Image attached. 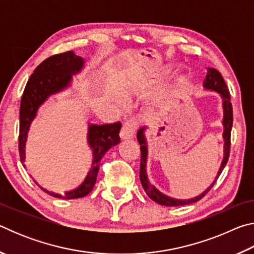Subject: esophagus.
Returning <instances> with one entry per match:
<instances>
[{
  "label": "esophagus",
  "mask_w": 254,
  "mask_h": 254,
  "mask_svg": "<svg viewBox=\"0 0 254 254\" xmlns=\"http://www.w3.org/2000/svg\"><path fill=\"white\" fill-rule=\"evenodd\" d=\"M136 128H137V122L135 118L128 117L127 119H126V121L123 123L121 132H120V136H121L122 140L131 139L133 134H134Z\"/></svg>",
  "instance_id": "obj_1"
}]
</instances>
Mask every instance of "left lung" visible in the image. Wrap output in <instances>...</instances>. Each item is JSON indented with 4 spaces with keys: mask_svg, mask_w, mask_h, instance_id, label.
I'll use <instances>...</instances> for the list:
<instances>
[{
    "mask_svg": "<svg viewBox=\"0 0 254 254\" xmlns=\"http://www.w3.org/2000/svg\"><path fill=\"white\" fill-rule=\"evenodd\" d=\"M207 76H206V79L204 80V87L207 89H212L217 93H220V95L223 98V109H224V118H223V126H224V132H223V137H224V158H223L221 168L218 170L216 178L210 186L201 192L200 195L197 197H194L191 199H176L171 198L169 196L163 195L158 189L152 186L151 184L148 182V176H147V169H145V166H147V157H148V147L147 143H145V137L143 134V131L145 130L144 127H141L139 131H137V141H139L140 144V150H141V163H140V180L141 184H142V187L144 191L147 192V195L156 203L163 205V206H182V205H187L191 203H196L199 199L203 198V197L207 194L210 190V188L214 186V184L216 183L217 178L220 177L222 174L223 169H224L225 165L227 163L230 157V148H231V130L232 126H233V110H232V104H231V96L229 88H227L226 83L221 72L218 71L215 68L208 67L207 69Z\"/></svg>",
    "mask_w": 254,
    "mask_h": 254,
    "instance_id": "1",
    "label": "left lung"
}]
</instances>
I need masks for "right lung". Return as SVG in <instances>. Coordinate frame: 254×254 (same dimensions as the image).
Here are the masks:
<instances>
[{
  "label": "right lung",
  "mask_w": 254,
  "mask_h": 254,
  "mask_svg": "<svg viewBox=\"0 0 254 254\" xmlns=\"http://www.w3.org/2000/svg\"><path fill=\"white\" fill-rule=\"evenodd\" d=\"M83 58L75 55L72 51H66L44 60L30 76L20 105L19 154L22 163L25 159L24 150L28 131L30 124L36 117L38 107L47 100V97L65 88L69 84L71 74L78 72L83 68ZM121 127V122L107 123L102 126L91 124L88 127V143L93 149V161L87 176L78 187L70 191H66L64 195L55 194L40 188L47 194L65 199L81 198L89 194L96 183L102 158L104 157L107 150L120 143L119 133Z\"/></svg>",
  "instance_id": "right-lung-1"
}]
</instances>
